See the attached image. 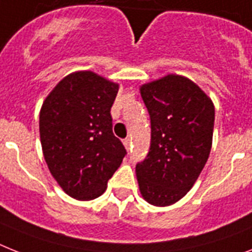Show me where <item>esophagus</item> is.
Instances as JSON below:
<instances>
[{"mask_svg":"<svg viewBox=\"0 0 252 252\" xmlns=\"http://www.w3.org/2000/svg\"><path fill=\"white\" fill-rule=\"evenodd\" d=\"M124 145H125V147H126V148H130V147H131V139L130 138H126V139H125V140H124Z\"/></svg>","mask_w":252,"mask_h":252,"instance_id":"obj_1","label":"esophagus"}]
</instances>
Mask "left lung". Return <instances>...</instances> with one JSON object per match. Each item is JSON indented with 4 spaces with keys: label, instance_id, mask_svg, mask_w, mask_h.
I'll return each mask as SVG.
<instances>
[{
    "label": "left lung",
    "instance_id": "obj_1",
    "mask_svg": "<svg viewBox=\"0 0 252 252\" xmlns=\"http://www.w3.org/2000/svg\"><path fill=\"white\" fill-rule=\"evenodd\" d=\"M139 90L152 127L148 156L136 165L139 190L148 203L165 207L186 196L205 167L215 107L198 85L180 74H166Z\"/></svg>",
    "mask_w": 252,
    "mask_h": 252
}]
</instances>
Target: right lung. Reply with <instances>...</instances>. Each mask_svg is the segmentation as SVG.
Returning a JSON list of instances; mask_svg holds the SVG:
<instances>
[{"mask_svg": "<svg viewBox=\"0 0 252 252\" xmlns=\"http://www.w3.org/2000/svg\"><path fill=\"white\" fill-rule=\"evenodd\" d=\"M120 85L93 70L60 80L39 111V138L50 172L78 201L101 196L126 151L112 131Z\"/></svg>", "mask_w": 252, "mask_h": 252, "instance_id": "obj_1", "label": "right lung"}]
</instances>
